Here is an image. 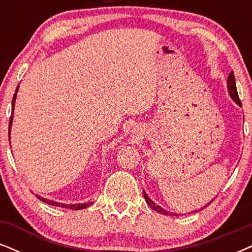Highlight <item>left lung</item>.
Returning <instances> with one entry per match:
<instances>
[{"label": "left lung", "mask_w": 252, "mask_h": 252, "mask_svg": "<svg viewBox=\"0 0 252 252\" xmlns=\"http://www.w3.org/2000/svg\"><path fill=\"white\" fill-rule=\"evenodd\" d=\"M227 84H228V91H229V94H230V96L232 97V100L235 101V102H236L237 104H240V106H242V103H241V101H240V97H238V94H237V89H236V82H235V76H234V72H231L230 74H229V76H228V80H227ZM144 193V197H145V201L148 202V205L151 207L152 209H154V211H156V212H158V213H160V214H164V215H174L176 216L177 214H171L170 212H166L165 211L164 208H161V207H159V206H157L156 205V203L152 201L151 199H150V197L148 196V194H146L145 192H143ZM212 202V201H211ZM209 202V203H211ZM208 203V205H209ZM208 205H206L205 207H202V209L203 208H206L207 206ZM195 212H197V211H195Z\"/></svg>", "instance_id": "8db88e82"}]
</instances>
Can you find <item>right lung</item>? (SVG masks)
<instances>
[{
	"mask_svg": "<svg viewBox=\"0 0 252 252\" xmlns=\"http://www.w3.org/2000/svg\"><path fill=\"white\" fill-rule=\"evenodd\" d=\"M18 88V87H17ZM16 92H17V89H16ZM15 100H16V94H14V97H12V113H11V116H10V121H9V137H10V128H11V122H12V114H14V104H15ZM38 199L41 200L43 202L45 203H49V205H52V206H58V207H63V208H68V209H74V211H79V209H84V208H87L89 206L88 203H79V205H63V203H58V202H55V201H51V200H47V199H44V197H40V196H37Z\"/></svg>",
	"mask_w": 252,
	"mask_h": 252,
	"instance_id": "right-lung-1",
	"label": "right lung"
}]
</instances>
